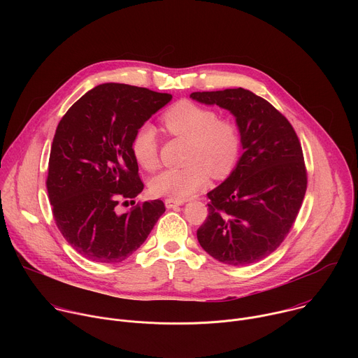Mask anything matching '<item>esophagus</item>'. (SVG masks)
Wrapping results in <instances>:
<instances>
[{
  "mask_svg": "<svg viewBox=\"0 0 358 358\" xmlns=\"http://www.w3.org/2000/svg\"><path fill=\"white\" fill-rule=\"evenodd\" d=\"M182 203V201H174V199H166V207L167 208H174V207H178V206H181Z\"/></svg>",
  "mask_w": 358,
  "mask_h": 358,
  "instance_id": "34e87169",
  "label": "esophagus"
}]
</instances>
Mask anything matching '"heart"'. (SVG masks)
Here are the masks:
<instances>
[{
	"mask_svg": "<svg viewBox=\"0 0 358 358\" xmlns=\"http://www.w3.org/2000/svg\"><path fill=\"white\" fill-rule=\"evenodd\" d=\"M162 122L171 136L188 140V164L152 177L150 189L155 195L182 201L206 187L211 174L224 178L236 166L242 145L239 127L232 120L218 117L214 109L182 99L163 113ZM130 151L140 167L155 170L159 166L156 129L150 123L138 126Z\"/></svg>",
	"mask_w": 358,
	"mask_h": 358,
	"instance_id": "b5f03b06",
	"label": "heart"
}]
</instances>
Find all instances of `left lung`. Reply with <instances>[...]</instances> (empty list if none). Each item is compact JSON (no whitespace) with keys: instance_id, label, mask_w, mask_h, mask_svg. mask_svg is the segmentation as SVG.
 <instances>
[{"instance_id":"1","label":"left lung","mask_w":358,"mask_h":358,"mask_svg":"<svg viewBox=\"0 0 358 358\" xmlns=\"http://www.w3.org/2000/svg\"><path fill=\"white\" fill-rule=\"evenodd\" d=\"M189 96L229 110L236 117L243 148L231 176L208 192V217L196 231L198 242L225 265L259 262L287 236L308 188L299 137L278 109L250 90Z\"/></svg>"}]
</instances>
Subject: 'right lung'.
<instances>
[{"instance_id":"add662e5","label":"right lung","mask_w":358,"mask_h":358,"mask_svg":"<svg viewBox=\"0 0 358 358\" xmlns=\"http://www.w3.org/2000/svg\"><path fill=\"white\" fill-rule=\"evenodd\" d=\"M170 93L103 83L85 93L61 119L48 164L46 188L58 229L83 258L127 259L164 214L162 199L116 207L144 188L130 143L138 126L171 100Z\"/></svg>"}]
</instances>
